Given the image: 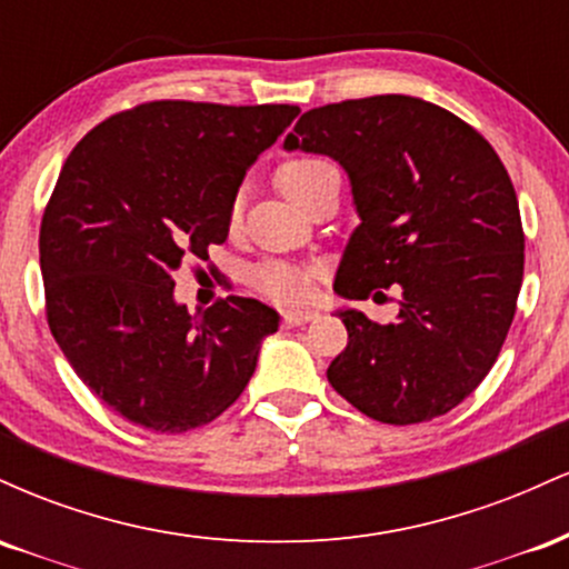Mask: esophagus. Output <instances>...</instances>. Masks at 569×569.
Segmentation results:
<instances>
[{"label":"esophagus","instance_id":"34e87169","mask_svg":"<svg viewBox=\"0 0 569 569\" xmlns=\"http://www.w3.org/2000/svg\"><path fill=\"white\" fill-rule=\"evenodd\" d=\"M316 318H318L316 310H283V321L291 326L310 323V321H316Z\"/></svg>","mask_w":569,"mask_h":569}]
</instances>
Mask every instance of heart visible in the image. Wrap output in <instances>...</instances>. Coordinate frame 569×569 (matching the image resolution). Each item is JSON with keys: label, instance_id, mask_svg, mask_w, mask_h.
<instances>
[{"label": "heart", "instance_id": "1", "mask_svg": "<svg viewBox=\"0 0 569 569\" xmlns=\"http://www.w3.org/2000/svg\"><path fill=\"white\" fill-rule=\"evenodd\" d=\"M331 171H337V168L331 166L329 160L307 158V154H302V158L286 160L283 166L278 168L276 181L286 198L297 202V206H302L307 194L316 189L318 181ZM238 206L240 200H234L232 213H238ZM307 278H310V270L289 262H262L251 270L253 289L262 291L267 299H276V302H297V299H302L307 291Z\"/></svg>", "mask_w": 569, "mask_h": 569}]
</instances>
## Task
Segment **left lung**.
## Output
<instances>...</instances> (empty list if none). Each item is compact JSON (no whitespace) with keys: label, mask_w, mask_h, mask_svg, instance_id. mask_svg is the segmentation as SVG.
<instances>
[{"label":"left lung","mask_w":569,"mask_h":569,"mask_svg":"<svg viewBox=\"0 0 569 569\" xmlns=\"http://www.w3.org/2000/svg\"><path fill=\"white\" fill-rule=\"evenodd\" d=\"M286 147L335 158L361 227L339 264L348 299L401 289L398 321L339 312L348 348L331 388L377 422L415 426L479 388L511 329L525 276V230L511 176L479 130L411 96L326 103Z\"/></svg>","instance_id":"obj_1"}]
</instances>
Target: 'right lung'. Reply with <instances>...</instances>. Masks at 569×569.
Masks as SVG:
<instances>
[{
	"instance_id": "right-lung-1",
	"label": "right lung",
	"mask_w": 569,
	"mask_h": 569,
	"mask_svg": "<svg viewBox=\"0 0 569 569\" xmlns=\"http://www.w3.org/2000/svg\"><path fill=\"white\" fill-rule=\"evenodd\" d=\"M299 107L147 101L84 133L39 227L44 316L71 369L133 426L184 433L232 407L278 312L248 297L189 316L173 272L230 230L246 168Z\"/></svg>"
}]
</instances>
